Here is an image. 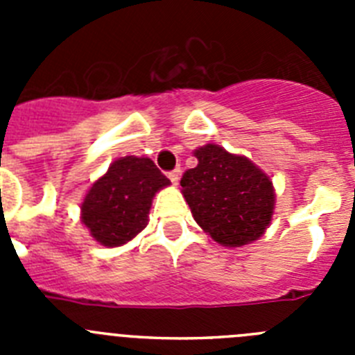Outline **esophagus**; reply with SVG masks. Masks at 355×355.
Returning <instances> with one entry per match:
<instances>
[{
  "label": "esophagus",
  "mask_w": 355,
  "mask_h": 355,
  "mask_svg": "<svg viewBox=\"0 0 355 355\" xmlns=\"http://www.w3.org/2000/svg\"><path fill=\"white\" fill-rule=\"evenodd\" d=\"M168 180L172 181V184L180 183V180H181V171H180V168H175V171L168 172Z\"/></svg>",
  "instance_id": "obj_1"
}]
</instances>
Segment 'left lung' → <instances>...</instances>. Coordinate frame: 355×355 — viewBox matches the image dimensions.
I'll list each match as a JSON object with an SVG mask.
<instances>
[{
    "label": "left lung",
    "instance_id": "8db88e82",
    "mask_svg": "<svg viewBox=\"0 0 355 355\" xmlns=\"http://www.w3.org/2000/svg\"><path fill=\"white\" fill-rule=\"evenodd\" d=\"M197 167L181 178L193 220L216 243L243 247L259 240L275 209L274 183L256 163L216 144L193 150Z\"/></svg>",
    "mask_w": 355,
    "mask_h": 355
}]
</instances>
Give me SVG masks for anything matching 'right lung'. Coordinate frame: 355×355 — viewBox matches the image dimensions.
<instances>
[{
	"label": "right lung",
	"instance_id": "obj_1",
	"mask_svg": "<svg viewBox=\"0 0 355 355\" xmlns=\"http://www.w3.org/2000/svg\"><path fill=\"white\" fill-rule=\"evenodd\" d=\"M168 184L150 158H117L85 193L81 224L99 245H124L149 224L153 199Z\"/></svg>",
	"mask_w": 355,
	"mask_h": 355
}]
</instances>
